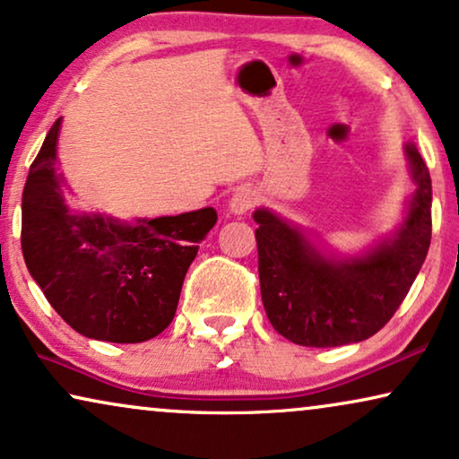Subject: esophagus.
I'll return each instance as SVG.
<instances>
[{"mask_svg":"<svg viewBox=\"0 0 459 459\" xmlns=\"http://www.w3.org/2000/svg\"><path fill=\"white\" fill-rule=\"evenodd\" d=\"M255 204H257V194H255L251 187H240L236 189L234 195H231L230 211L234 212V215H244V212L251 211Z\"/></svg>","mask_w":459,"mask_h":459,"instance_id":"esophagus-1","label":"esophagus"}]
</instances>
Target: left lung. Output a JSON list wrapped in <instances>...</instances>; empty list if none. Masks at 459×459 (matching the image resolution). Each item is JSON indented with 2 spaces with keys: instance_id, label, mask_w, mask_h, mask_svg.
<instances>
[{
  "instance_id": "1",
  "label": "left lung",
  "mask_w": 459,
  "mask_h": 459,
  "mask_svg": "<svg viewBox=\"0 0 459 459\" xmlns=\"http://www.w3.org/2000/svg\"><path fill=\"white\" fill-rule=\"evenodd\" d=\"M415 189L394 240L362 259L335 264L299 230L255 211L261 299L273 329L297 346L335 348L371 337L394 316L424 264L432 238V181L424 158L407 145Z\"/></svg>"
}]
</instances>
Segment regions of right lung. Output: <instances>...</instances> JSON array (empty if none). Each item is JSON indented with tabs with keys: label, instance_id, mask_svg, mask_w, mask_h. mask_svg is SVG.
<instances>
[{
	"label": "right lung",
	"instance_id": "right-lung-1",
	"mask_svg": "<svg viewBox=\"0 0 459 459\" xmlns=\"http://www.w3.org/2000/svg\"><path fill=\"white\" fill-rule=\"evenodd\" d=\"M52 124L22 192V257L56 314L82 335L139 343L172 323L198 242L217 223L215 208L177 217L69 215L56 175Z\"/></svg>",
	"mask_w": 459,
	"mask_h": 459
}]
</instances>
